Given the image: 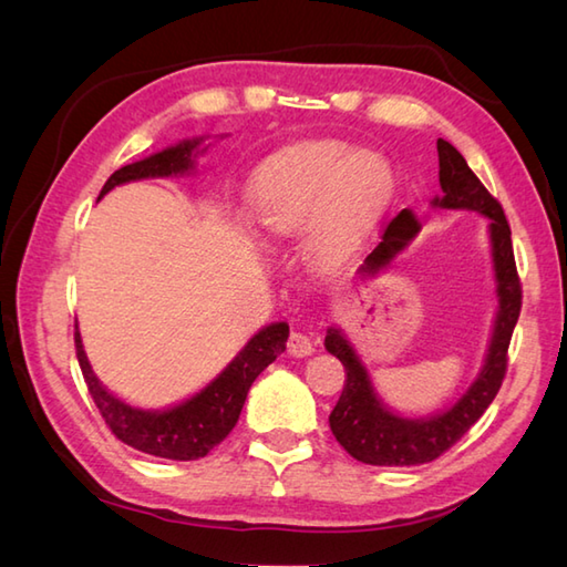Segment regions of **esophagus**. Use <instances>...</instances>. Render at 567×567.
I'll list each match as a JSON object with an SVG mask.
<instances>
[{
	"label": "esophagus",
	"mask_w": 567,
	"mask_h": 567,
	"mask_svg": "<svg viewBox=\"0 0 567 567\" xmlns=\"http://www.w3.org/2000/svg\"><path fill=\"white\" fill-rule=\"evenodd\" d=\"M287 351H290V355H295V358H307L315 353V339H311L309 333L292 331L290 343H287Z\"/></svg>",
	"instance_id": "1"
}]
</instances>
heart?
<instances>
[{
  "label": "heart",
  "instance_id": "obj_1",
  "mask_svg": "<svg viewBox=\"0 0 567 567\" xmlns=\"http://www.w3.org/2000/svg\"><path fill=\"white\" fill-rule=\"evenodd\" d=\"M392 189V171L380 155L336 141L311 143L265 171L250 192L252 224L265 238H287L311 226L309 250L331 260L365 234Z\"/></svg>",
  "mask_w": 567,
  "mask_h": 567
}]
</instances>
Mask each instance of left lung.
Masks as SVG:
<instances>
[{
    "mask_svg": "<svg viewBox=\"0 0 567 567\" xmlns=\"http://www.w3.org/2000/svg\"><path fill=\"white\" fill-rule=\"evenodd\" d=\"M439 183L443 195L433 199V207L441 209H470L480 212L489 219L492 262H495V280L499 309L495 319L485 365L477 380L470 384L467 392L451 409L426 419H404L392 414L384 406L375 390L365 365L360 363L353 346L346 341L341 329L327 331V351L336 355L346 368L343 392L329 416V424L336 441L351 453L355 461L368 465H421L436 461L441 453L463 439V433L485 414V409L495 400L504 372H507L509 341L522 311V282L516 275L512 228L504 216L502 204L489 195L487 187L480 183L477 175L470 171L465 158L449 141L439 138ZM416 216L402 209L384 226L382 240L370 252L363 265V272H378L400 250L409 246L419 234Z\"/></svg>",
    "mask_w": 567,
    "mask_h": 567,
    "instance_id": "obj_1",
    "label": "left lung"
}]
</instances>
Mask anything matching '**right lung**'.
I'll use <instances>...</instances> for the list:
<instances>
[{
    "label": "right lung",
    "mask_w": 567,
    "mask_h": 567,
    "mask_svg": "<svg viewBox=\"0 0 567 567\" xmlns=\"http://www.w3.org/2000/svg\"><path fill=\"white\" fill-rule=\"evenodd\" d=\"M199 141H183L173 148L151 155L146 161L131 163L106 179L100 199L116 185L131 183V179L146 177H171L185 175L195 167V153ZM290 327L285 321L270 323L258 331L246 343L231 363L216 375L207 388L189 396L187 402L165 409V412H148L136 409L122 400H116L112 392L102 388V382L90 368V360L84 355L80 331L75 327V353L80 360L82 378L87 382V390L97 404L104 424L112 429L118 441H124L131 449L141 453L167 457V461H197L207 455L214 445H219L240 416V409L248 396L252 380L268 368L272 360L285 353Z\"/></svg>",
    "instance_id": "obj_1"
}]
</instances>
